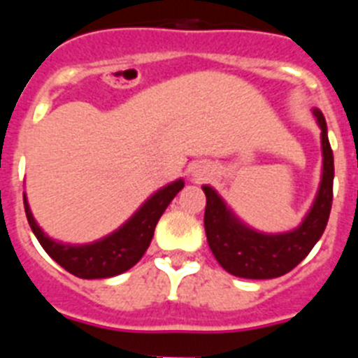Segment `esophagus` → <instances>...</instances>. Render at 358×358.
Masks as SVG:
<instances>
[{"instance_id": "34e87169", "label": "esophagus", "mask_w": 358, "mask_h": 358, "mask_svg": "<svg viewBox=\"0 0 358 358\" xmlns=\"http://www.w3.org/2000/svg\"><path fill=\"white\" fill-rule=\"evenodd\" d=\"M204 173H206V170H197V172H195V177H202Z\"/></svg>"}]
</instances>
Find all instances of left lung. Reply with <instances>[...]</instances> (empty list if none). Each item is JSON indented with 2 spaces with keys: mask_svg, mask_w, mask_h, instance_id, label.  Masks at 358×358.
<instances>
[{
  "mask_svg": "<svg viewBox=\"0 0 358 358\" xmlns=\"http://www.w3.org/2000/svg\"><path fill=\"white\" fill-rule=\"evenodd\" d=\"M312 113L321 127L322 173L314 204L296 229L274 235L252 229L227 208L211 186H202L206 194L204 229L208 243L218 264L233 276L248 280L283 276L305 260L324 233L334 199V152L324 116L319 109Z\"/></svg>",
  "mask_w": 358,
  "mask_h": 358,
  "instance_id": "obj_1",
  "label": "left lung"
}]
</instances>
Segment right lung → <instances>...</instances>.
<instances>
[{"label": "right lung", "instance_id": "obj_1", "mask_svg": "<svg viewBox=\"0 0 358 358\" xmlns=\"http://www.w3.org/2000/svg\"><path fill=\"white\" fill-rule=\"evenodd\" d=\"M182 186H185L182 179H177V181L163 186L156 194L150 195L143 206L115 233H110L96 242L84 243V245H71V243H62L50 238L31 215L27 194H23L24 213H27L28 224H30L34 235L37 236L44 251L68 273L75 274L82 280L113 278L129 271L141 260V256L150 245L157 220L172 202V199L181 192Z\"/></svg>", "mask_w": 358, "mask_h": 358}]
</instances>
